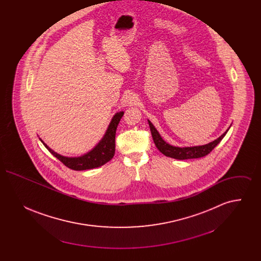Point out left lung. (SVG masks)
Masks as SVG:
<instances>
[{"instance_id":"1","label":"left lung","mask_w":261,"mask_h":261,"mask_svg":"<svg viewBox=\"0 0 261 261\" xmlns=\"http://www.w3.org/2000/svg\"><path fill=\"white\" fill-rule=\"evenodd\" d=\"M149 128L151 132V136L153 139V142L156 146V148L160 149V151L162 152L164 155L172 158L175 160H190V159H199L207 155L211 152L212 149H214L220 141L223 139L228 130L223 133L218 139L214 140L210 144L203 145V146H198V147H187V148H178V147H173L166 142L162 140V137L158 130L154 128V126L149 120Z\"/></svg>"}]
</instances>
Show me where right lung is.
<instances>
[{"label":"right lung","instance_id":"right-lung-1","mask_svg":"<svg viewBox=\"0 0 261 261\" xmlns=\"http://www.w3.org/2000/svg\"><path fill=\"white\" fill-rule=\"evenodd\" d=\"M123 114H124L123 112H117L112 117V122L110 123L105 136L101 139L99 144L91 151L79 158L62 156L61 154L57 153L56 151H54L53 149H50L41 139L40 140L50 153L54 156H56L59 161H61L68 168L72 170H87L92 168H97L103 165L105 163L110 162L114 155L116 128Z\"/></svg>","mask_w":261,"mask_h":261}]
</instances>
